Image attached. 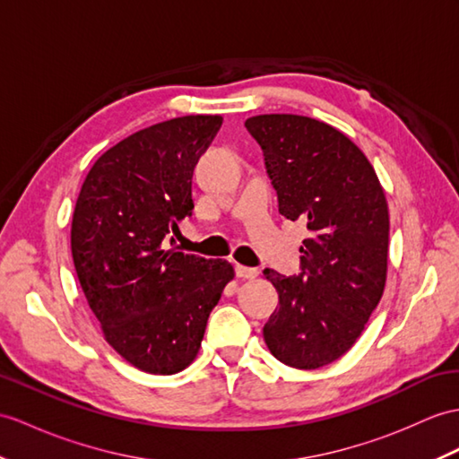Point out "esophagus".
<instances>
[{
    "mask_svg": "<svg viewBox=\"0 0 459 459\" xmlns=\"http://www.w3.org/2000/svg\"><path fill=\"white\" fill-rule=\"evenodd\" d=\"M237 275L240 280H254V278H258V270L255 268H247V265H240V264H237Z\"/></svg>",
    "mask_w": 459,
    "mask_h": 459,
    "instance_id": "esophagus-1",
    "label": "esophagus"
}]
</instances>
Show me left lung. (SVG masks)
Masks as SVG:
<instances>
[{
	"mask_svg": "<svg viewBox=\"0 0 459 459\" xmlns=\"http://www.w3.org/2000/svg\"><path fill=\"white\" fill-rule=\"evenodd\" d=\"M244 126L262 146L280 212L308 230L299 275L264 270L280 293L264 340L285 366L323 368L356 344L385 290L387 199L366 154L334 126L287 113Z\"/></svg>",
	"mask_w": 459,
	"mask_h": 459,
	"instance_id": "left-lung-1",
	"label": "left lung"
}]
</instances>
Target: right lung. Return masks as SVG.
Returning a JSON list of instances; mask_svg holds the SVG:
<instances>
[{
  "label": "right lung",
  "mask_w": 459,
  "mask_h": 459,
  "mask_svg": "<svg viewBox=\"0 0 459 459\" xmlns=\"http://www.w3.org/2000/svg\"><path fill=\"white\" fill-rule=\"evenodd\" d=\"M221 125V115H187L126 136L91 166L74 209L82 291L111 348L146 374L172 376L195 359L234 278L227 260L172 248L194 212V168Z\"/></svg>",
  "instance_id": "add662e5"
}]
</instances>
